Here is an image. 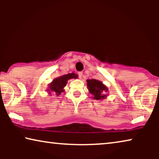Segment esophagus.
I'll list each match as a JSON object with an SVG mask.
<instances>
[{"label": "esophagus", "mask_w": 159, "mask_h": 159, "mask_svg": "<svg viewBox=\"0 0 159 159\" xmlns=\"http://www.w3.org/2000/svg\"><path fill=\"white\" fill-rule=\"evenodd\" d=\"M78 76H79V78L81 79V78L82 77V71H80V72H78Z\"/></svg>", "instance_id": "34e87169"}]
</instances>
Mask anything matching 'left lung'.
<instances>
[{
    "label": "left lung",
    "mask_w": 159,
    "mask_h": 159,
    "mask_svg": "<svg viewBox=\"0 0 159 159\" xmlns=\"http://www.w3.org/2000/svg\"><path fill=\"white\" fill-rule=\"evenodd\" d=\"M88 88L91 94L93 95V98L95 100L104 99L106 97L105 93L108 91V89L101 82L95 79L88 80Z\"/></svg>",
    "instance_id": "obj_1"
}]
</instances>
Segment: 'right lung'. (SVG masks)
Here are the masks:
<instances>
[{"label":"right lung","instance_id":"right-lung-1","mask_svg":"<svg viewBox=\"0 0 159 159\" xmlns=\"http://www.w3.org/2000/svg\"><path fill=\"white\" fill-rule=\"evenodd\" d=\"M77 77V76L75 73H71L56 78L49 84L50 89H48V90L49 91H53L56 93V95H59L64 91V88L66 86L68 80Z\"/></svg>","mask_w":159,"mask_h":159}]
</instances>
